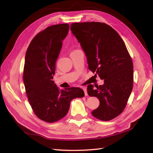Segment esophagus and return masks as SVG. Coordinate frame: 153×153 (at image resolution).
<instances>
[{
	"mask_svg": "<svg viewBox=\"0 0 153 153\" xmlns=\"http://www.w3.org/2000/svg\"><path fill=\"white\" fill-rule=\"evenodd\" d=\"M83 90L84 91V93H85V95L87 96V91L86 87H83Z\"/></svg>",
	"mask_w": 153,
	"mask_h": 153,
	"instance_id": "1",
	"label": "esophagus"
}]
</instances>
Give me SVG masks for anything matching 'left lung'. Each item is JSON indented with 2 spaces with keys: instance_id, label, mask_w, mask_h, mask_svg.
I'll use <instances>...</instances> for the list:
<instances>
[{
  "instance_id": "1",
  "label": "left lung",
  "mask_w": 153,
  "mask_h": 153,
  "mask_svg": "<svg viewBox=\"0 0 153 153\" xmlns=\"http://www.w3.org/2000/svg\"><path fill=\"white\" fill-rule=\"evenodd\" d=\"M70 29L85 54L89 69L104 79L96 89L87 86L89 95L100 101L92 115L103 121L114 119L125 108L134 82V66L124 42L104 23H74Z\"/></svg>"
}]
</instances>
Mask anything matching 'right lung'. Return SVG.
<instances>
[{
    "label": "right lung",
    "instance_id": "1",
    "mask_svg": "<svg viewBox=\"0 0 153 153\" xmlns=\"http://www.w3.org/2000/svg\"><path fill=\"white\" fill-rule=\"evenodd\" d=\"M69 27L63 24L47 27L32 39L25 54L23 76L25 91L34 113L47 122L64 118L71 100L85 95L79 87L60 90L53 81L55 63Z\"/></svg>",
    "mask_w": 153,
    "mask_h": 153
}]
</instances>
